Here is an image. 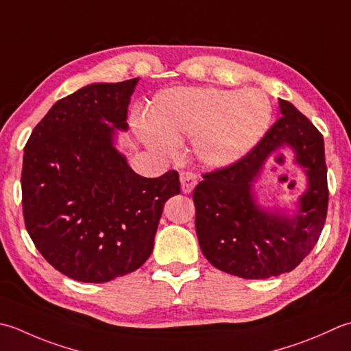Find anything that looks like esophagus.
<instances>
[{"label":"esophagus","mask_w":351,"mask_h":351,"mask_svg":"<svg viewBox=\"0 0 351 351\" xmlns=\"http://www.w3.org/2000/svg\"><path fill=\"white\" fill-rule=\"evenodd\" d=\"M180 181H181V189L184 193H190V191L195 189V185L197 182L196 175L191 173V171H182L180 176Z\"/></svg>","instance_id":"obj_1"}]
</instances>
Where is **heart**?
Returning a JSON list of instances; mask_svg holds the SVG:
<instances>
[{"mask_svg":"<svg viewBox=\"0 0 351 351\" xmlns=\"http://www.w3.org/2000/svg\"><path fill=\"white\" fill-rule=\"evenodd\" d=\"M271 119L269 100L256 89L171 88L156 94L140 129L143 138L161 150H171L182 136H195L199 160L225 167L257 146Z\"/></svg>","mask_w":351,"mask_h":351,"instance_id":"b5f03b06","label":"heart"}]
</instances>
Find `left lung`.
I'll use <instances>...</instances> for the list:
<instances>
[{"instance_id":"1","label":"left lung","mask_w":351,"mask_h":351,"mask_svg":"<svg viewBox=\"0 0 351 351\" xmlns=\"http://www.w3.org/2000/svg\"><path fill=\"white\" fill-rule=\"evenodd\" d=\"M281 117L250 154L204 173L196 185V234L208 262L240 278L277 277L295 269L313 250L328 205L324 138L292 103L280 99ZM280 147H291L305 169L308 190L292 217L255 202L252 182Z\"/></svg>"}]
</instances>
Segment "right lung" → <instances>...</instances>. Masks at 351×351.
Segmentation results:
<instances>
[{"label":"right lung","instance_id":"add662e5","mask_svg":"<svg viewBox=\"0 0 351 351\" xmlns=\"http://www.w3.org/2000/svg\"><path fill=\"white\" fill-rule=\"evenodd\" d=\"M136 82L93 84L60 99L24 147L27 232L54 269L84 283H105L143 266L164 204L181 191L176 170L140 176L114 147L115 129H128Z\"/></svg>","mask_w":351,"mask_h":351}]
</instances>
